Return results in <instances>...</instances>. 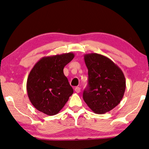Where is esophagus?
<instances>
[{
  "instance_id": "obj_1",
  "label": "esophagus",
  "mask_w": 149,
  "mask_h": 149,
  "mask_svg": "<svg viewBox=\"0 0 149 149\" xmlns=\"http://www.w3.org/2000/svg\"><path fill=\"white\" fill-rule=\"evenodd\" d=\"M75 92H76V93H79V92H80V87H76L75 88Z\"/></svg>"
}]
</instances>
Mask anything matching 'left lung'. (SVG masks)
<instances>
[{"instance_id":"left-lung-1","label":"left lung","mask_w":149,"mask_h":149,"mask_svg":"<svg viewBox=\"0 0 149 149\" xmlns=\"http://www.w3.org/2000/svg\"><path fill=\"white\" fill-rule=\"evenodd\" d=\"M84 60L88 69V85L83 93L84 100L94 113L103 114L121 102L125 77L112 60L101 54H85Z\"/></svg>"}]
</instances>
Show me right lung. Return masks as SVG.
I'll use <instances>...</instances> for the list:
<instances>
[{
    "instance_id": "add662e5",
    "label": "right lung",
    "mask_w": 149,
    "mask_h": 149,
    "mask_svg": "<svg viewBox=\"0 0 149 149\" xmlns=\"http://www.w3.org/2000/svg\"><path fill=\"white\" fill-rule=\"evenodd\" d=\"M70 52L41 58L28 75L26 89L34 107L48 115L60 112L74 93L63 68L74 58Z\"/></svg>"
}]
</instances>
